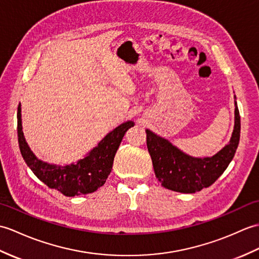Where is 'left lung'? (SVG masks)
Listing matches in <instances>:
<instances>
[{
	"mask_svg": "<svg viewBox=\"0 0 259 259\" xmlns=\"http://www.w3.org/2000/svg\"><path fill=\"white\" fill-rule=\"evenodd\" d=\"M235 103V123L231 140L212 156L194 157L164 137L146 128V142L155 175L162 186L174 192L193 194L210 186L234 158L240 137V116Z\"/></svg>",
	"mask_w": 259,
	"mask_h": 259,
	"instance_id": "1",
	"label": "left lung"
}]
</instances>
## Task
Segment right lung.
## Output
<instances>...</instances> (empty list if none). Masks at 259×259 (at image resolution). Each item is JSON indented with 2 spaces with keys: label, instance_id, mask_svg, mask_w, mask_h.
<instances>
[{
  "label": "right lung",
  "instance_id": "1",
  "mask_svg": "<svg viewBox=\"0 0 259 259\" xmlns=\"http://www.w3.org/2000/svg\"><path fill=\"white\" fill-rule=\"evenodd\" d=\"M134 125L133 120H126L118 125L75 163L51 164L37 158L31 151L23 133L21 103L17 106V136L23 159L39 181L68 197L93 193L104 185L112 171L115 154L120 142L127 130Z\"/></svg>",
  "mask_w": 259,
  "mask_h": 259
}]
</instances>
